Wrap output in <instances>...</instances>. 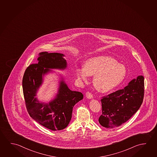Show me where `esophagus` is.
Returning a JSON list of instances; mask_svg holds the SVG:
<instances>
[{
	"mask_svg": "<svg viewBox=\"0 0 157 157\" xmlns=\"http://www.w3.org/2000/svg\"><path fill=\"white\" fill-rule=\"evenodd\" d=\"M86 98H89V99H91V98H93V95L91 93H90L89 91H87L86 93Z\"/></svg>",
	"mask_w": 157,
	"mask_h": 157,
	"instance_id": "esophagus-1",
	"label": "esophagus"
}]
</instances>
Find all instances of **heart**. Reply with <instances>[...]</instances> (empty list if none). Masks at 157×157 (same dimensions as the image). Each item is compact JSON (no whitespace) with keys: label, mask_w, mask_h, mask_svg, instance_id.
<instances>
[{"label":"heart","mask_w":157,"mask_h":157,"mask_svg":"<svg viewBox=\"0 0 157 157\" xmlns=\"http://www.w3.org/2000/svg\"><path fill=\"white\" fill-rule=\"evenodd\" d=\"M126 70L116 59L106 56H98L87 59L84 68L77 71V75L86 82L89 75H94V84L98 90L106 93L119 85L126 75Z\"/></svg>","instance_id":"obj_1"}]
</instances>
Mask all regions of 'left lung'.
Returning <instances> with one entry per match:
<instances>
[{
	"mask_svg": "<svg viewBox=\"0 0 157 157\" xmlns=\"http://www.w3.org/2000/svg\"><path fill=\"white\" fill-rule=\"evenodd\" d=\"M144 89V77L139 75L123 89L102 97V113L98 118L101 125L113 128L128 121L141 105Z\"/></svg>",
	"mask_w": 157,
	"mask_h": 157,
	"instance_id": "obj_1",
	"label": "left lung"
}]
</instances>
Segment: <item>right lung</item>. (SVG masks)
Listing matches in <instances>:
<instances>
[{
  "instance_id": "1",
  "label": "right lung",
  "mask_w": 157,
  "mask_h": 157,
  "mask_svg": "<svg viewBox=\"0 0 157 157\" xmlns=\"http://www.w3.org/2000/svg\"><path fill=\"white\" fill-rule=\"evenodd\" d=\"M63 56L57 52L39 53L38 62L30 64L26 68L22 79L23 96L29 116L41 125L53 131L67 127L71 120L74 105L83 98L82 93L70 90L63 81L60 83L56 98L49 104L40 103L34 97L41 85L42 75L49 72L48 68L64 69L66 67Z\"/></svg>"
}]
</instances>
